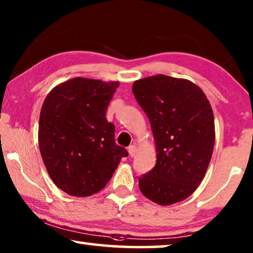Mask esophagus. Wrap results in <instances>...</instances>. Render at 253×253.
I'll list each match as a JSON object with an SVG mask.
<instances>
[{"label": "esophagus", "mask_w": 253, "mask_h": 253, "mask_svg": "<svg viewBox=\"0 0 253 253\" xmlns=\"http://www.w3.org/2000/svg\"><path fill=\"white\" fill-rule=\"evenodd\" d=\"M127 152H129V155H130L131 157H133L135 152H137V146H135V145L129 146V148H127Z\"/></svg>", "instance_id": "obj_1"}]
</instances>
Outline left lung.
Here are the masks:
<instances>
[{
	"instance_id": "1",
	"label": "left lung",
	"mask_w": 253,
	"mask_h": 253,
	"mask_svg": "<svg viewBox=\"0 0 253 253\" xmlns=\"http://www.w3.org/2000/svg\"><path fill=\"white\" fill-rule=\"evenodd\" d=\"M132 92L156 146L155 167L139 177V188L160 206L184 201L201 184L213 152L210 102L196 84L163 74L138 80Z\"/></svg>"
}]
</instances>
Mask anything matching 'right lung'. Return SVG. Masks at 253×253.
Returning a JSON list of instances; mask_svg holds the SVG:
<instances>
[{
    "mask_svg": "<svg viewBox=\"0 0 253 253\" xmlns=\"http://www.w3.org/2000/svg\"><path fill=\"white\" fill-rule=\"evenodd\" d=\"M119 82L75 78L54 86L42 105L39 146L47 173L68 195H93L111 180L124 147L106 111Z\"/></svg>",
    "mask_w": 253,
    "mask_h": 253,
    "instance_id": "add662e5",
    "label": "right lung"
}]
</instances>
